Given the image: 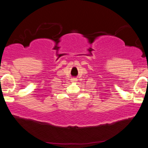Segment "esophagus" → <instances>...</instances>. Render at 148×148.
<instances>
[{
  "instance_id": "esophagus-1",
  "label": "esophagus",
  "mask_w": 148,
  "mask_h": 148,
  "mask_svg": "<svg viewBox=\"0 0 148 148\" xmlns=\"http://www.w3.org/2000/svg\"><path fill=\"white\" fill-rule=\"evenodd\" d=\"M71 81H72V82H76V81H77V79H75V78H74V79H72Z\"/></svg>"
}]
</instances>
